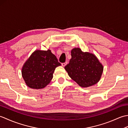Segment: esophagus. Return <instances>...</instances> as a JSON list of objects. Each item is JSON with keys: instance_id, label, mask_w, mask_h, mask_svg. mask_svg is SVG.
<instances>
[{"instance_id": "1", "label": "esophagus", "mask_w": 128, "mask_h": 128, "mask_svg": "<svg viewBox=\"0 0 128 128\" xmlns=\"http://www.w3.org/2000/svg\"><path fill=\"white\" fill-rule=\"evenodd\" d=\"M67 64V62H63V63H62V66H66V65Z\"/></svg>"}]
</instances>
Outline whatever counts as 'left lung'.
I'll use <instances>...</instances> for the list:
<instances>
[{
    "label": "left lung",
    "instance_id": "1",
    "mask_svg": "<svg viewBox=\"0 0 128 128\" xmlns=\"http://www.w3.org/2000/svg\"><path fill=\"white\" fill-rule=\"evenodd\" d=\"M71 55L69 63L64 68L73 80L82 88H88L98 82L103 67L94 54L75 48L72 50Z\"/></svg>",
    "mask_w": 128,
    "mask_h": 128
}]
</instances>
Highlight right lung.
<instances>
[{
  "label": "right lung",
  "instance_id": "right-lung-1",
  "mask_svg": "<svg viewBox=\"0 0 128 128\" xmlns=\"http://www.w3.org/2000/svg\"><path fill=\"white\" fill-rule=\"evenodd\" d=\"M60 65L50 50H37L31 54L24 65L22 77L29 88H43L50 82L54 70Z\"/></svg>",
  "mask_w": 128,
  "mask_h": 128
}]
</instances>
